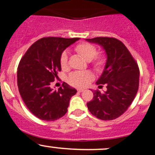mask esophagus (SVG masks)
I'll use <instances>...</instances> for the list:
<instances>
[{"mask_svg": "<svg viewBox=\"0 0 155 155\" xmlns=\"http://www.w3.org/2000/svg\"><path fill=\"white\" fill-rule=\"evenodd\" d=\"M77 91H78V92H79V93H81V92H83V91H84V90H83V89H81V88H79V89H77Z\"/></svg>", "mask_w": 155, "mask_h": 155, "instance_id": "obj_1", "label": "esophagus"}]
</instances>
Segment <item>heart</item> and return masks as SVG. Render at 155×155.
<instances>
[{
    "label": "heart",
    "mask_w": 155,
    "mask_h": 155,
    "mask_svg": "<svg viewBox=\"0 0 155 155\" xmlns=\"http://www.w3.org/2000/svg\"><path fill=\"white\" fill-rule=\"evenodd\" d=\"M75 51L83 57L86 61L92 60V65L97 72H102L107 62V58L105 54H97V49L94 45L87 42L79 43L75 47ZM61 69L68 68V56L66 52H63L59 59ZM94 76L91 71H74L70 74L68 82L76 87H84L94 80Z\"/></svg>",
    "instance_id": "obj_1"
}]
</instances>
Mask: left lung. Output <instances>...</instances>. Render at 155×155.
<instances>
[{
  "mask_svg": "<svg viewBox=\"0 0 155 155\" xmlns=\"http://www.w3.org/2000/svg\"><path fill=\"white\" fill-rule=\"evenodd\" d=\"M101 45L107 54V62L97 84H105L102 94L94 91V98L87 103L89 111L102 120L120 117L133 102L139 87L140 70L129 50L121 41L112 37L86 39Z\"/></svg>",
  "mask_w": 155,
  "mask_h": 155,
  "instance_id": "obj_1",
  "label": "left lung"
}]
</instances>
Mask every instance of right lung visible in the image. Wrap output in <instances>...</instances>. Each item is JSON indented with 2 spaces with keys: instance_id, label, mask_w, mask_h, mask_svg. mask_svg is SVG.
<instances>
[{
  "instance_id": "1",
  "label": "right lung",
  "mask_w": 155,
  "mask_h": 155,
  "mask_svg": "<svg viewBox=\"0 0 155 155\" xmlns=\"http://www.w3.org/2000/svg\"><path fill=\"white\" fill-rule=\"evenodd\" d=\"M79 38L45 37L32 44L18 67V87L24 104L35 117L54 121L68 111L70 99L76 90L63 82L58 91L50 87L61 71L62 52Z\"/></svg>"
}]
</instances>
